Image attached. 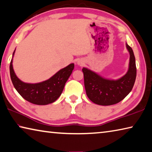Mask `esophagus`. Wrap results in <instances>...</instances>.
I'll return each instance as SVG.
<instances>
[{"label":"esophagus","instance_id":"1","mask_svg":"<svg viewBox=\"0 0 152 152\" xmlns=\"http://www.w3.org/2000/svg\"><path fill=\"white\" fill-rule=\"evenodd\" d=\"M77 63H78V65H80V66H82V65H83V61L82 60H78V61H77Z\"/></svg>","mask_w":152,"mask_h":152}]
</instances>
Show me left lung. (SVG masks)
Returning <instances> with one entry per match:
<instances>
[{
    "label": "left lung",
    "instance_id": "8db88e82",
    "mask_svg": "<svg viewBox=\"0 0 152 152\" xmlns=\"http://www.w3.org/2000/svg\"><path fill=\"white\" fill-rule=\"evenodd\" d=\"M126 47L130 54L129 70L125 75L119 79L113 80L104 78L88 69L82 68L86 95L94 103L102 106L117 104L132 91L137 69L132 48L127 43Z\"/></svg>",
    "mask_w": 152,
    "mask_h": 152
}]
</instances>
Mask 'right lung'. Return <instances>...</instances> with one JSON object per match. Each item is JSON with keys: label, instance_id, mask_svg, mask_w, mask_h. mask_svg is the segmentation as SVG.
<instances>
[{"label": "right lung", "instance_id": "add662e5", "mask_svg": "<svg viewBox=\"0 0 152 152\" xmlns=\"http://www.w3.org/2000/svg\"><path fill=\"white\" fill-rule=\"evenodd\" d=\"M74 68V64H70L47 80L36 84L25 83L15 74L12 59L10 63V75L15 89L24 99L35 104L45 105L55 102L60 97Z\"/></svg>", "mask_w": 152, "mask_h": 152}]
</instances>
